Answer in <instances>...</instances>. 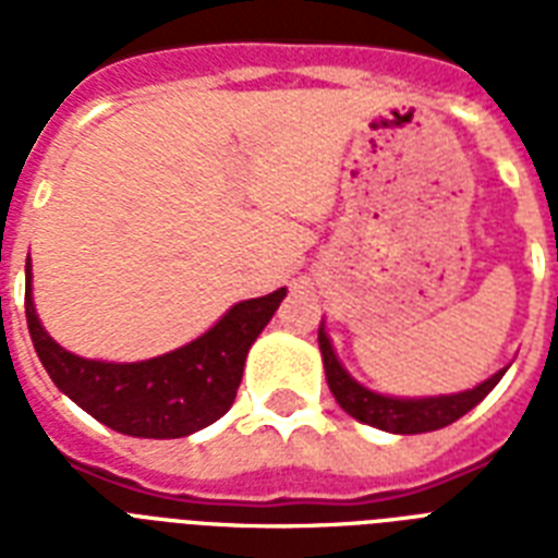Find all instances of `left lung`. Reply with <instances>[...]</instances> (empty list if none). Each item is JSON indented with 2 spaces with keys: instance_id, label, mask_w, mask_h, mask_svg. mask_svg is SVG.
Listing matches in <instances>:
<instances>
[{
  "instance_id": "left-lung-1",
  "label": "left lung",
  "mask_w": 558,
  "mask_h": 558,
  "mask_svg": "<svg viewBox=\"0 0 558 558\" xmlns=\"http://www.w3.org/2000/svg\"><path fill=\"white\" fill-rule=\"evenodd\" d=\"M318 348H322L324 373H327V385H330L332 397L350 416H356L359 423L381 428L390 434H423L446 428L454 420L472 411L489 390L501 381L507 373L498 371L486 381L475 385L472 390H460V393H440V397H420V399H402V397H385L376 390L359 385L350 376L341 362L336 359V350L330 344V336L324 332V324L318 327Z\"/></svg>"
}]
</instances>
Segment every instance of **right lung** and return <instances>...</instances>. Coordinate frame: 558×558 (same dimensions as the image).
Masks as SVG:
<instances>
[{
	"label": "right lung",
	"mask_w": 558,
	"mask_h": 558,
	"mask_svg": "<svg viewBox=\"0 0 558 558\" xmlns=\"http://www.w3.org/2000/svg\"><path fill=\"white\" fill-rule=\"evenodd\" d=\"M287 289L240 301L208 332L147 362H98L60 348L37 318L25 263V318L39 362L65 397L112 432L173 440L217 423L236 397L245 356Z\"/></svg>",
	"instance_id": "obj_1"
}]
</instances>
